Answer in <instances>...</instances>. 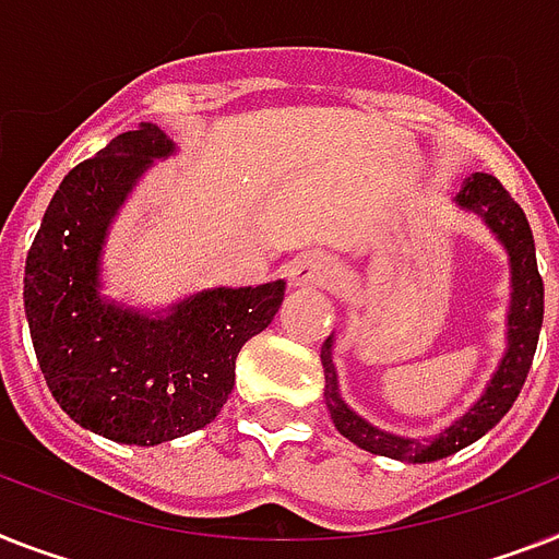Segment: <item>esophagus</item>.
Returning a JSON list of instances; mask_svg holds the SVG:
<instances>
[{
    "instance_id": "esophagus-1",
    "label": "esophagus",
    "mask_w": 559,
    "mask_h": 559,
    "mask_svg": "<svg viewBox=\"0 0 559 559\" xmlns=\"http://www.w3.org/2000/svg\"><path fill=\"white\" fill-rule=\"evenodd\" d=\"M287 275L293 287H310V284H324V281L333 278L335 264L321 252H310V255L295 258Z\"/></svg>"
}]
</instances>
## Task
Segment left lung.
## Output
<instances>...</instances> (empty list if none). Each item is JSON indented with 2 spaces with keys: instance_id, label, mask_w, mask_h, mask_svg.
<instances>
[{
  "instance_id": "left-lung-1",
  "label": "left lung",
  "mask_w": 559,
  "mask_h": 559,
  "mask_svg": "<svg viewBox=\"0 0 559 559\" xmlns=\"http://www.w3.org/2000/svg\"><path fill=\"white\" fill-rule=\"evenodd\" d=\"M456 201H460V206L483 215L485 224L497 233V238L506 243L508 255H511V287H514V293H511V312H508V353L502 358L500 370L493 373L488 390L483 393V399L460 421H453L451 428L439 433L433 442L393 437V433L373 428L370 421H365L344 405L342 396H338V384H335L333 358H330L333 338H326L321 344V365H324L326 382L324 399L338 433L356 442L358 448H365V451L399 462H413V465L416 462L444 460V456L462 451L465 444L485 437L511 411L531 370L539 326H543V278H539L537 270L534 235H531L528 217L520 209V203L508 194V189L497 177L483 175V171H476L471 177L465 189L456 194Z\"/></svg>"
}]
</instances>
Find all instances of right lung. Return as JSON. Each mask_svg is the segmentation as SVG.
Instances as JSON below:
<instances>
[{"instance_id": "1", "label": "right lung", "mask_w": 559, "mask_h": 559, "mask_svg": "<svg viewBox=\"0 0 559 559\" xmlns=\"http://www.w3.org/2000/svg\"><path fill=\"white\" fill-rule=\"evenodd\" d=\"M171 140L152 122L122 131L68 171L25 261V312L45 384L83 428L126 444H160L215 419L235 384V358L266 330L284 281L209 289L166 319L97 295L111 217Z\"/></svg>"}]
</instances>
